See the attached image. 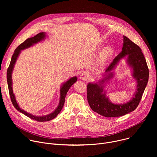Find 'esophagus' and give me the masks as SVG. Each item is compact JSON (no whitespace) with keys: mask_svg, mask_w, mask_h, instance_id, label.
I'll return each mask as SVG.
<instances>
[{"mask_svg":"<svg viewBox=\"0 0 157 157\" xmlns=\"http://www.w3.org/2000/svg\"><path fill=\"white\" fill-rule=\"evenodd\" d=\"M89 77H90V75L85 71L82 73L80 75V79L82 80H84V81L88 80L89 79Z\"/></svg>","mask_w":157,"mask_h":157,"instance_id":"34e87169","label":"esophagus"}]
</instances>
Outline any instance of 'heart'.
<instances>
[{"label": "heart", "mask_w": 157, "mask_h": 157, "mask_svg": "<svg viewBox=\"0 0 157 157\" xmlns=\"http://www.w3.org/2000/svg\"><path fill=\"white\" fill-rule=\"evenodd\" d=\"M113 53L114 50L111 47H106L102 51L98 61V66L99 68H102L107 64L112 56H113Z\"/></svg>", "instance_id": "heart-1"}]
</instances>
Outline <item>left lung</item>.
I'll use <instances>...</instances> for the list:
<instances>
[{"mask_svg": "<svg viewBox=\"0 0 157 157\" xmlns=\"http://www.w3.org/2000/svg\"><path fill=\"white\" fill-rule=\"evenodd\" d=\"M122 52L109 66L104 78L96 82H89L87 87V98L89 106L93 111L106 117H116L125 115L135 110L142 99L148 81L149 71L141 48L125 36ZM127 57V62L132 70V76L136 80L137 89L134 97L124 104L112 103L106 96L104 86L113 76L111 71L122 58Z\"/></svg>", "mask_w": 157, "mask_h": 157, "instance_id": "obj_1", "label": "left lung"}]
</instances>
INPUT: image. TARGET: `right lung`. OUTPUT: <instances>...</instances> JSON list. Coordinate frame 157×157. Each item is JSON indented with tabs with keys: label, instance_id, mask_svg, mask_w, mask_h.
Returning a JSON list of instances; mask_svg holds the SVG:
<instances>
[{
	"label": "right lung",
	"instance_id": "1",
	"mask_svg": "<svg viewBox=\"0 0 157 157\" xmlns=\"http://www.w3.org/2000/svg\"><path fill=\"white\" fill-rule=\"evenodd\" d=\"M46 37L45 33L44 32H41L37 34L36 35L34 36L33 37L29 38L27 39L24 42L21 43L20 45L15 49L14 51V53L13 54L12 56V59L10 61V63L9 64V68L7 69V84H8V87H9V94L10 97L11 99V101L12 102V104L15 107V108L18 110L20 113L22 114H25L26 116L29 117V118L33 119L35 121H38V122H45V121H49L54 118H55L58 114L60 113L61 110H62V108L64 105V101H65V97L66 95L68 93V90L71 87V86L76 82L77 81V77L75 76L70 79H68L67 81H66L64 83H63L60 88V98H59V102L58 107L52 113L46 115V116H34L32 114L28 113L27 112L25 111L24 110L21 109L20 106L18 105L16 99L15 94L13 93V89H12V74L13 72V70L14 68L15 64L16 63V61L18 57V55H20V52L21 50H23L24 49L28 48L32 46H33V44L41 41L42 40H44Z\"/></svg>",
	"mask_w": 157,
	"mask_h": 157
}]
</instances>
